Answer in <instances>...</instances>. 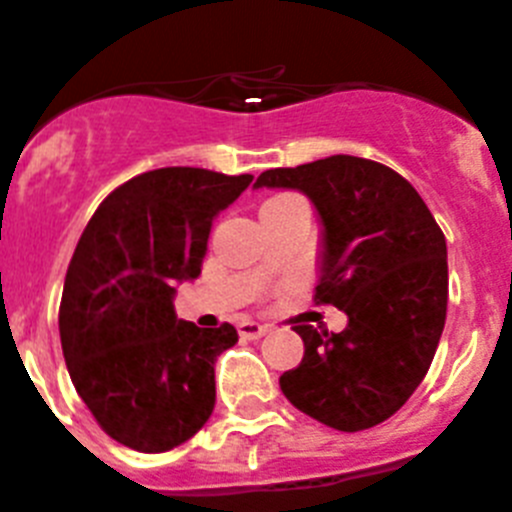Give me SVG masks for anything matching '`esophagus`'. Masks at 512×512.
<instances>
[{"label":"esophagus","mask_w":512,"mask_h":512,"mask_svg":"<svg viewBox=\"0 0 512 512\" xmlns=\"http://www.w3.org/2000/svg\"><path fill=\"white\" fill-rule=\"evenodd\" d=\"M266 325L256 323V320H243V323H238V336L246 338V341H256V338H261L266 333Z\"/></svg>","instance_id":"1"}]
</instances>
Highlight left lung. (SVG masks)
Wrapping results in <instances>:
<instances>
[{"mask_svg":"<svg viewBox=\"0 0 512 512\" xmlns=\"http://www.w3.org/2000/svg\"><path fill=\"white\" fill-rule=\"evenodd\" d=\"M253 187L297 189L320 217L315 300L348 315L341 333L295 325L305 341L284 397L336 431L379 425L423 382L446 323V238L413 184L390 166L328 156L269 169Z\"/></svg>","mask_w":512,"mask_h":512,"instance_id":"obj_1","label":"left lung"}]
</instances>
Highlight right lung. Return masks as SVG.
<instances>
[{
    "mask_svg": "<svg viewBox=\"0 0 512 512\" xmlns=\"http://www.w3.org/2000/svg\"><path fill=\"white\" fill-rule=\"evenodd\" d=\"M251 179L192 166L146 171L117 187L81 233L58 312L63 359L99 428L122 446L161 454L212 415L215 359L238 333L176 318L174 284L200 277L212 220Z\"/></svg>",
    "mask_w": 512,
    "mask_h": 512,
    "instance_id": "1",
    "label": "right lung"
}]
</instances>
